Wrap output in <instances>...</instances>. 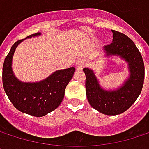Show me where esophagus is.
<instances>
[{
    "label": "esophagus",
    "instance_id": "34e87169",
    "mask_svg": "<svg viewBox=\"0 0 149 149\" xmlns=\"http://www.w3.org/2000/svg\"><path fill=\"white\" fill-rule=\"evenodd\" d=\"M84 66H85V61H84V59L80 58L79 60L77 61V63H76V67H77V70H82Z\"/></svg>",
    "mask_w": 149,
    "mask_h": 149
}]
</instances>
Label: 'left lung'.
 Masks as SVG:
<instances>
[{"instance_id": "1", "label": "left lung", "mask_w": 149, "mask_h": 149, "mask_svg": "<svg viewBox=\"0 0 149 149\" xmlns=\"http://www.w3.org/2000/svg\"><path fill=\"white\" fill-rule=\"evenodd\" d=\"M113 41L105 45L106 57L118 56L128 63L130 77L116 90L107 91L99 82L91 69L84 68L85 73L86 97L89 104L100 113L116 116L126 111L141 94L144 82V63L134 43L125 34L112 30Z\"/></svg>"}]
</instances>
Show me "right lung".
I'll list each match as a JSON object with an SVG mask.
<instances>
[{
  "label": "right lung",
  "instance_id": "1",
  "mask_svg": "<svg viewBox=\"0 0 149 149\" xmlns=\"http://www.w3.org/2000/svg\"><path fill=\"white\" fill-rule=\"evenodd\" d=\"M40 35L36 33L27 36ZM23 40L16 41L4 60L2 67V83L4 91L15 108L26 114L40 117L57 109L65 97V90L72 78L75 67L58 70L45 79L36 83L19 81L12 70V58L15 49Z\"/></svg>",
  "mask_w": 149,
  "mask_h": 149
}]
</instances>
